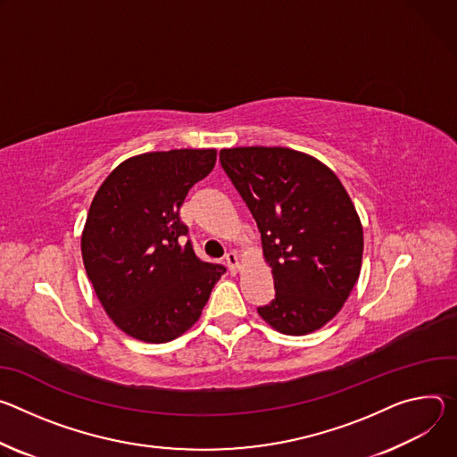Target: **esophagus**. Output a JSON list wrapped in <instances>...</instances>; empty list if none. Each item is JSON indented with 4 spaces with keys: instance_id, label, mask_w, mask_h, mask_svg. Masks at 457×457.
<instances>
[{
    "instance_id": "esophagus-1",
    "label": "esophagus",
    "mask_w": 457,
    "mask_h": 457,
    "mask_svg": "<svg viewBox=\"0 0 457 457\" xmlns=\"http://www.w3.org/2000/svg\"><path fill=\"white\" fill-rule=\"evenodd\" d=\"M225 262H227V267H228L230 272H237V269H239V260H237L236 252H228V254L225 256Z\"/></svg>"
}]
</instances>
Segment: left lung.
<instances>
[{
	"label": "left lung",
	"instance_id": "8db88e82",
	"mask_svg": "<svg viewBox=\"0 0 457 457\" xmlns=\"http://www.w3.org/2000/svg\"><path fill=\"white\" fill-rule=\"evenodd\" d=\"M220 160L262 232L276 295L258 314L305 336L345 305L361 272L363 227L339 178L287 146L221 148Z\"/></svg>",
	"mask_w": 457,
	"mask_h": 457
}]
</instances>
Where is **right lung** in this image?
<instances>
[{"label": "right lung", "mask_w": 457, "mask_h": 457, "mask_svg": "<svg viewBox=\"0 0 457 457\" xmlns=\"http://www.w3.org/2000/svg\"><path fill=\"white\" fill-rule=\"evenodd\" d=\"M216 148L145 152L97 188L81 234L94 292L112 323L145 343H167L201 316L225 272L185 243L179 207L216 165Z\"/></svg>", "instance_id": "right-lung-1"}]
</instances>
